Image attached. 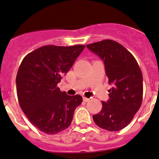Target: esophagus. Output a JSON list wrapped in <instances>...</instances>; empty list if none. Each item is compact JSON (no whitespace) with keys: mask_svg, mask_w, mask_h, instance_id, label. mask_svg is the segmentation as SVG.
<instances>
[{"mask_svg":"<svg viewBox=\"0 0 159 159\" xmlns=\"http://www.w3.org/2000/svg\"><path fill=\"white\" fill-rule=\"evenodd\" d=\"M83 101H85V102H87V101H89V100H90V98H86V97H83Z\"/></svg>","mask_w":159,"mask_h":159,"instance_id":"obj_1","label":"esophagus"}]
</instances>
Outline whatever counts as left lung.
I'll list each match as a JSON object with an SVG mask.
<instances>
[{"label":"left lung","instance_id":"1","mask_svg":"<svg viewBox=\"0 0 159 159\" xmlns=\"http://www.w3.org/2000/svg\"><path fill=\"white\" fill-rule=\"evenodd\" d=\"M103 61L110 99L93 116L98 126L110 131L122 129L131 122L143 101V75L133 55L116 41L107 40L86 45Z\"/></svg>","mask_w":159,"mask_h":159}]
</instances>
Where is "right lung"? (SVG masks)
I'll return each instance as SVG.
<instances>
[{
    "instance_id": "obj_1",
    "label": "right lung",
    "mask_w": 159,
    "mask_h": 159,
    "mask_svg": "<svg viewBox=\"0 0 159 159\" xmlns=\"http://www.w3.org/2000/svg\"><path fill=\"white\" fill-rule=\"evenodd\" d=\"M84 45H46L23 58L16 76V92L22 111L34 125L47 134L69 127L75 109L81 104L80 94L67 95L57 84L68 72Z\"/></svg>"
}]
</instances>
